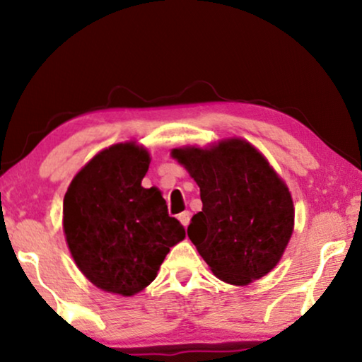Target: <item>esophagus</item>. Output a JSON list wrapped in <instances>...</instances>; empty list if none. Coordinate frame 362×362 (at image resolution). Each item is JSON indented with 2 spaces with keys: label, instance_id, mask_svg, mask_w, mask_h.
I'll list each match as a JSON object with an SVG mask.
<instances>
[{
  "label": "esophagus",
  "instance_id": "34e87169",
  "mask_svg": "<svg viewBox=\"0 0 362 362\" xmlns=\"http://www.w3.org/2000/svg\"><path fill=\"white\" fill-rule=\"evenodd\" d=\"M177 219L181 221V224H182V226L187 227V224H189V219H191V212H189V211L181 212V214H180V217H177Z\"/></svg>",
  "mask_w": 362,
  "mask_h": 362
}]
</instances>
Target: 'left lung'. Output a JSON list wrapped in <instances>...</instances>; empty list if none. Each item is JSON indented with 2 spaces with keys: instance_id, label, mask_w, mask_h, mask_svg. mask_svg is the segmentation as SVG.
Instances as JSON below:
<instances>
[{
  "instance_id": "1",
  "label": "left lung",
  "mask_w": 362,
  "mask_h": 362,
  "mask_svg": "<svg viewBox=\"0 0 362 362\" xmlns=\"http://www.w3.org/2000/svg\"><path fill=\"white\" fill-rule=\"evenodd\" d=\"M201 189L202 211L187 235L216 276L249 285L279 264L295 209L288 187L250 143L239 138L219 145L171 151Z\"/></svg>"
}]
</instances>
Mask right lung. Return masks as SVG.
I'll return each mask as SVG.
<instances>
[{
	"label": "right lung",
	"mask_w": 362,
	"mask_h": 362,
	"mask_svg": "<svg viewBox=\"0 0 362 362\" xmlns=\"http://www.w3.org/2000/svg\"><path fill=\"white\" fill-rule=\"evenodd\" d=\"M148 166L145 148L113 145L77 173L64 197V232L77 267L98 288L123 296L150 285L170 247L186 237L161 192L141 186Z\"/></svg>",
	"instance_id": "1"
}]
</instances>
